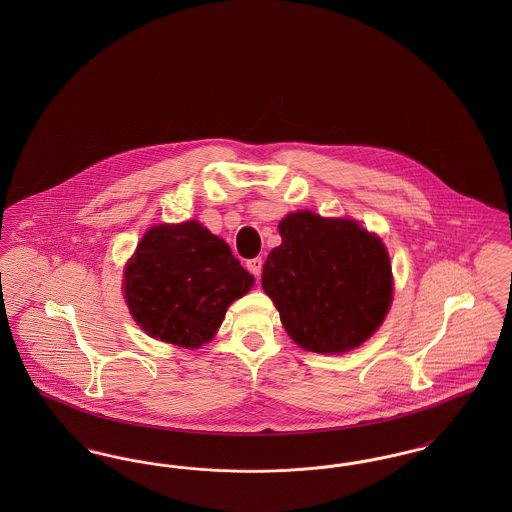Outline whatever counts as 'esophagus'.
<instances>
[{"label":"esophagus","mask_w":512,"mask_h":512,"mask_svg":"<svg viewBox=\"0 0 512 512\" xmlns=\"http://www.w3.org/2000/svg\"><path fill=\"white\" fill-rule=\"evenodd\" d=\"M247 268H249V272H251V274H255V276L259 278V276H261V272H263V259H261V257L249 259V261H247Z\"/></svg>","instance_id":"34e87169"}]
</instances>
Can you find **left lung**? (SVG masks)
<instances>
[{
	"instance_id": "left-lung-1",
	"label": "left lung",
	"mask_w": 512,
	"mask_h": 512,
	"mask_svg": "<svg viewBox=\"0 0 512 512\" xmlns=\"http://www.w3.org/2000/svg\"><path fill=\"white\" fill-rule=\"evenodd\" d=\"M263 265V290L299 347L338 355L365 343L391 307L390 255L349 219L290 213Z\"/></svg>"
}]
</instances>
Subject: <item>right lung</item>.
<instances>
[{"label": "right lung", "mask_w": 512, "mask_h": 512, "mask_svg": "<svg viewBox=\"0 0 512 512\" xmlns=\"http://www.w3.org/2000/svg\"><path fill=\"white\" fill-rule=\"evenodd\" d=\"M255 278L197 220L151 226L124 267V299L155 340L197 349L213 340L226 309Z\"/></svg>", "instance_id": "obj_1"}]
</instances>
